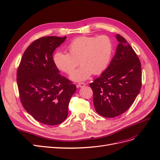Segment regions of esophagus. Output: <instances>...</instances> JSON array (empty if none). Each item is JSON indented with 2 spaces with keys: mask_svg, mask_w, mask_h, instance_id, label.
<instances>
[{
  "mask_svg": "<svg viewBox=\"0 0 160 160\" xmlns=\"http://www.w3.org/2000/svg\"><path fill=\"white\" fill-rule=\"evenodd\" d=\"M85 85H86L85 83H83V82H82V83H79L78 84H77V88H83V87L85 86Z\"/></svg>",
  "mask_w": 160,
  "mask_h": 160,
  "instance_id": "obj_1",
  "label": "esophagus"
}]
</instances>
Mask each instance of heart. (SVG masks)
Wrapping results in <instances>:
<instances>
[{
  "label": "heart",
  "mask_w": 160,
  "mask_h": 160,
  "mask_svg": "<svg viewBox=\"0 0 160 160\" xmlns=\"http://www.w3.org/2000/svg\"><path fill=\"white\" fill-rule=\"evenodd\" d=\"M69 53L57 52L52 59L58 69L71 74L78 64L82 66L71 75L75 81L88 79L92 75H99L107 68L112 55L113 45L106 35L81 36L67 46Z\"/></svg>",
  "instance_id": "1"
}]
</instances>
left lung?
Masks as SVG:
<instances>
[{"instance_id":"obj_1","label":"left lung","mask_w":160,"mask_h":160,"mask_svg":"<svg viewBox=\"0 0 160 160\" xmlns=\"http://www.w3.org/2000/svg\"><path fill=\"white\" fill-rule=\"evenodd\" d=\"M113 58L106 70L89 84L93 92L96 112L112 118L125 112L142 88L141 62L133 48L122 36Z\"/></svg>"}]
</instances>
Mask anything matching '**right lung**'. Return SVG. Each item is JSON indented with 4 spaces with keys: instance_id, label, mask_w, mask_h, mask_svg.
Wrapping results in <instances>:
<instances>
[{
    "instance_id": "obj_1",
    "label": "right lung",
    "mask_w": 160,
    "mask_h": 160,
    "mask_svg": "<svg viewBox=\"0 0 160 160\" xmlns=\"http://www.w3.org/2000/svg\"><path fill=\"white\" fill-rule=\"evenodd\" d=\"M66 37H43L33 41L23 55L17 71L19 98L23 108L42 124L56 125L68 115L76 86L59 73L52 59L56 48Z\"/></svg>"
}]
</instances>
